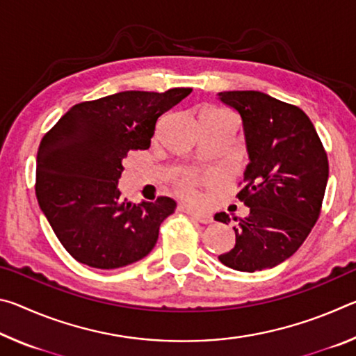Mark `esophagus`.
Returning a JSON list of instances; mask_svg holds the SVG:
<instances>
[{
	"label": "esophagus",
	"mask_w": 356,
	"mask_h": 356,
	"mask_svg": "<svg viewBox=\"0 0 356 356\" xmlns=\"http://www.w3.org/2000/svg\"><path fill=\"white\" fill-rule=\"evenodd\" d=\"M185 212L188 213L190 216H193V218H195L196 221L202 222V225H210V222L213 221L212 216H210L206 212H197V210H191V209H185Z\"/></svg>",
	"instance_id": "34e87169"
}]
</instances>
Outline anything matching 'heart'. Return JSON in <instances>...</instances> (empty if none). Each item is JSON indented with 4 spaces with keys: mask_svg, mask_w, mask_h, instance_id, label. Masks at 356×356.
Wrapping results in <instances>:
<instances>
[{
    "mask_svg": "<svg viewBox=\"0 0 356 356\" xmlns=\"http://www.w3.org/2000/svg\"><path fill=\"white\" fill-rule=\"evenodd\" d=\"M200 182H201V179L197 177L196 174H185L184 177L179 179L177 193L184 197V200H188V201L196 200V196H197L196 186Z\"/></svg>",
    "mask_w": 356,
    "mask_h": 356,
    "instance_id": "b5f03b06",
    "label": "heart"
}]
</instances>
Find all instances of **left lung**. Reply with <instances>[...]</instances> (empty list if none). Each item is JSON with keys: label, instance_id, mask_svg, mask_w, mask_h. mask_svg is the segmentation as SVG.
I'll return each instance as SVG.
<instances>
[{"label": "left lung", "instance_id": "left-lung-1", "mask_svg": "<svg viewBox=\"0 0 356 356\" xmlns=\"http://www.w3.org/2000/svg\"><path fill=\"white\" fill-rule=\"evenodd\" d=\"M218 99L242 118L250 159L237 193L250 215L234 227L236 246L218 259L238 272L273 268L300 248L321 215L327 152L298 106L259 91H225ZM215 220L231 221L225 212Z\"/></svg>", "mask_w": 356, "mask_h": 356}]
</instances>
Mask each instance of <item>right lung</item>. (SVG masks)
Instances as JSON below:
<instances>
[{
	"label": "right lung",
	"mask_w": 356,
	"mask_h": 356,
	"mask_svg": "<svg viewBox=\"0 0 356 356\" xmlns=\"http://www.w3.org/2000/svg\"><path fill=\"white\" fill-rule=\"evenodd\" d=\"M193 91H124L81 102L42 138L35 168L39 207L65 251L92 268L146 257L176 201L129 202L118 182L130 150L149 149L155 124Z\"/></svg>",
	"instance_id": "right-lung-1"
}]
</instances>
